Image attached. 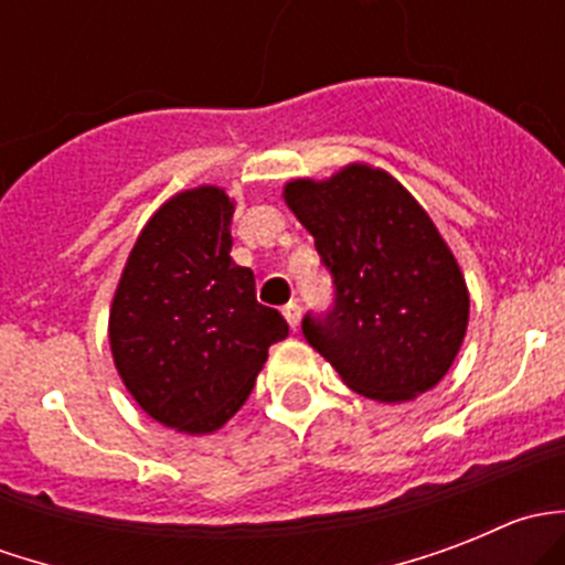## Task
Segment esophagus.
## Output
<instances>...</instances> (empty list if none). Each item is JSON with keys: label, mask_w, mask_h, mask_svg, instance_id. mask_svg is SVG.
<instances>
[{"label": "esophagus", "mask_w": 565, "mask_h": 565, "mask_svg": "<svg viewBox=\"0 0 565 565\" xmlns=\"http://www.w3.org/2000/svg\"><path fill=\"white\" fill-rule=\"evenodd\" d=\"M284 317H287L289 328H298V324H300V303H298V300H289V303L284 306Z\"/></svg>", "instance_id": "1"}]
</instances>
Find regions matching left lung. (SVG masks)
I'll use <instances>...</instances> for the list:
<instances>
[{
	"mask_svg": "<svg viewBox=\"0 0 565 565\" xmlns=\"http://www.w3.org/2000/svg\"><path fill=\"white\" fill-rule=\"evenodd\" d=\"M333 276V306L303 335L352 391L407 402L435 388L465 341L470 298L451 248L413 193L383 169L350 163L284 188Z\"/></svg>",
	"mask_w": 565,
	"mask_h": 565,
	"instance_id": "1",
	"label": "left lung"
}]
</instances>
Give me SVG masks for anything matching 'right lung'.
<instances>
[{"mask_svg":"<svg viewBox=\"0 0 565 565\" xmlns=\"http://www.w3.org/2000/svg\"><path fill=\"white\" fill-rule=\"evenodd\" d=\"M235 202L215 185L169 199L141 230L108 315L114 366L150 418L188 435L221 429L289 324L256 300L232 259Z\"/></svg>","mask_w":565,"mask_h":565,"instance_id":"1","label":"right lung"}]
</instances>
